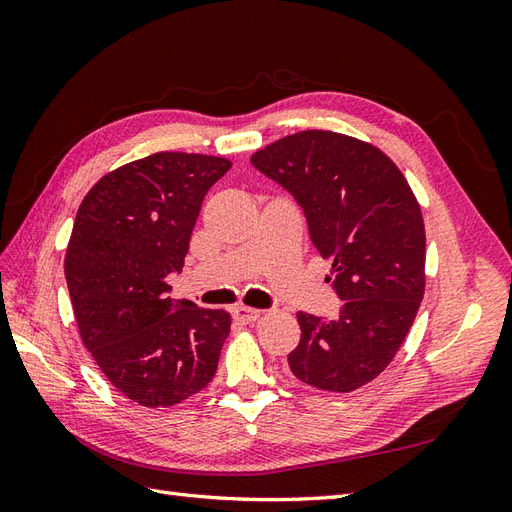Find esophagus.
Returning a JSON list of instances; mask_svg holds the SVG:
<instances>
[{"mask_svg":"<svg viewBox=\"0 0 512 512\" xmlns=\"http://www.w3.org/2000/svg\"><path fill=\"white\" fill-rule=\"evenodd\" d=\"M232 316H235V320H239L241 324H252L260 318V309H254V307H235L232 309Z\"/></svg>","mask_w":512,"mask_h":512,"instance_id":"34e87169","label":"esophagus"}]
</instances>
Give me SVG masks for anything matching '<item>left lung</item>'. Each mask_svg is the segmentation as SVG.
I'll return each instance as SVG.
<instances>
[{
    "instance_id": "obj_1",
    "label": "left lung",
    "mask_w": 512,
    "mask_h": 512,
    "mask_svg": "<svg viewBox=\"0 0 512 512\" xmlns=\"http://www.w3.org/2000/svg\"><path fill=\"white\" fill-rule=\"evenodd\" d=\"M252 164L297 200L309 239L331 260L337 318L299 312L288 365L301 382L348 393L374 380L404 342L425 288V226L401 170L374 145L305 130Z\"/></svg>"
}]
</instances>
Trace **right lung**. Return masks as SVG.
I'll return each instance as SVG.
<instances>
[{"mask_svg": "<svg viewBox=\"0 0 512 512\" xmlns=\"http://www.w3.org/2000/svg\"><path fill=\"white\" fill-rule=\"evenodd\" d=\"M230 162L162 151L102 177L76 213L66 282L85 348L117 391L168 408L211 382L230 314L170 299L192 228Z\"/></svg>", "mask_w": 512, "mask_h": 512, "instance_id": "obj_1", "label": "right lung"}]
</instances>
